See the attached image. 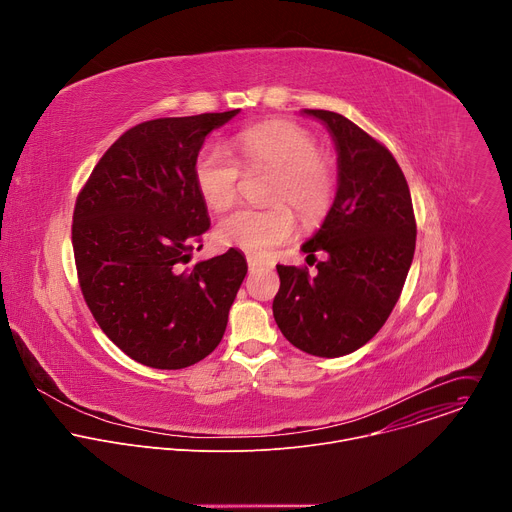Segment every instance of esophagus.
Returning a JSON list of instances; mask_svg holds the SVG:
<instances>
[{"label":"esophagus","mask_w":512,"mask_h":512,"mask_svg":"<svg viewBox=\"0 0 512 512\" xmlns=\"http://www.w3.org/2000/svg\"><path fill=\"white\" fill-rule=\"evenodd\" d=\"M247 265H249V271H257V269H265V267H271L269 263L253 257V255H247Z\"/></svg>","instance_id":"esophagus-1"}]
</instances>
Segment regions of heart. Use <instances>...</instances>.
Masks as SVG:
<instances>
[{
  "mask_svg": "<svg viewBox=\"0 0 512 512\" xmlns=\"http://www.w3.org/2000/svg\"><path fill=\"white\" fill-rule=\"evenodd\" d=\"M245 170L271 168L269 208H239L216 225V241L249 255H267L283 245L296 229L294 207L304 223H318L334 202L336 170L328 154L318 150L316 137L285 119L261 121L237 133ZM194 186L212 210L231 208L241 190L243 170L221 145L208 143L192 166Z\"/></svg>",
  "mask_w": 512,
  "mask_h": 512,
  "instance_id": "obj_1",
  "label": "heart"
}]
</instances>
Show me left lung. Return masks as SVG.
<instances>
[{"mask_svg":"<svg viewBox=\"0 0 512 512\" xmlns=\"http://www.w3.org/2000/svg\"><path fill=\"white\" fill-rule=\"evenodd\" d=\"M328 127L338 150V192L320 231L302 251L316 263L277 265L273 318L296 348L344 356L387 322L415 253V214L407 180L385 145L334 111L304 109Z\"/></svg>","mask_w":512,"mask_h":512,"instance_id":"8db88e82","label":"left lung"}]
</instances>
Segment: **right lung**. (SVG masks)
I'll list each match as a JSON object with an SVG mask.
<instances>
[{
    "mask_svg": "<svg viewBox=\"0 0 512 512\" xmlns=\"http://www.w3.org/2000/svg\"><path fill=\"white\" fill-rule=\"evenodd\" d=\"M237 113L133 125L77 196L72 251L83 298L101 330L145 367L176 371L208 356L247 275L237 249L186 267L210 227L194 158Z\"/></svg>",
    "mask_w": 512,
    "mask_h": 512,
    "instance_id": "right-lung-1",
    "label": "right lung"
}]
</instances>
